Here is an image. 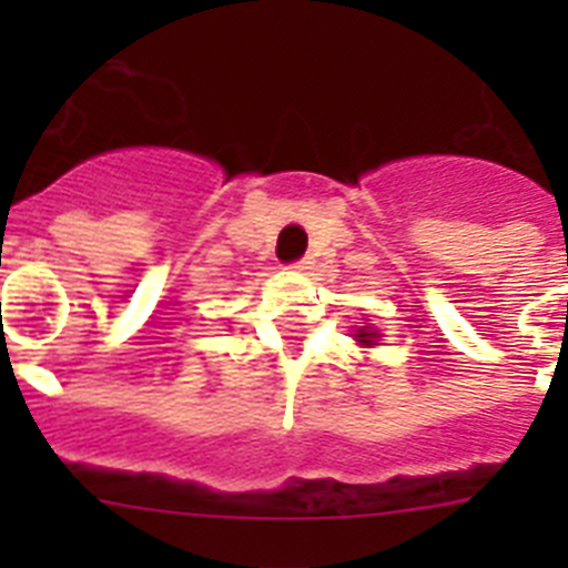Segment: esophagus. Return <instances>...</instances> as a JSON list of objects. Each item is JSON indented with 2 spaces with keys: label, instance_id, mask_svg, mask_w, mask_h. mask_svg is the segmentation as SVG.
Wrapping results in <instances>:
<instances>
[{
  "label": "esophagus",
  "instance_id": "esophagus-1",
  "mask_svg": "<svg viewBox=\"0 0 568 568\" xmlns=\"http://www.w3.org/2000/svg\"><path fill=\"white\" fill-rule=\"evenodd\" d=\"M293 270H295V273H310V270H313V261H310V258H301V261H295V264H293Z\"/></svg>",
  "mask_w": 568,
  "mask_h": 568
}]
</instances>
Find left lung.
<instances>
[{
    "instance_id": "obj_1",
    "label": "left lung",
    "mask_w": 568,
    "mask_h": 568,
    "mask_svg": "<svg viewBox=\"0 0 568 568\" xmlns=\"http://www.w3.org/2000/svg\"><path fill=\"white\" fill-rule=\"evenodd\" d=\"M378 338H381V335H378V329H375V327H358V329H355V341H358L361 346H373Z\"/></svg>"
}]
</instances>
